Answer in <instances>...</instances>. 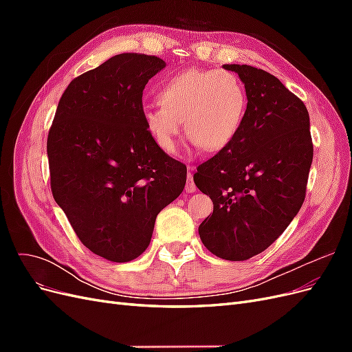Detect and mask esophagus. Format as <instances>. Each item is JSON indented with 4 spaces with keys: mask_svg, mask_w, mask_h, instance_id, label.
<instances>
[{
    "mask_svg": "<svg viewBox=\"0 0 352 352\" xmlns=\"http://www.w3.org/2000/svg\"><path fill=\"white\" fill-rule=\"evenodd\" d=\"M185 190H186L188 194H192V192H195V190H197V186H195V184H194V176L190 175V173H188V176H186Z\"/></svg>",
    "mask_w": 352,
    "mask_h": 352,
    "instance_id": "34e87169",
    "label": "esophagus"
}]
</instances>
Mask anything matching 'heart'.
I'll use <instances>...</instances> for the list:
<instances>
[{"mask_svg":"<svg viewBox=\"0 0 352 352\" xmlns=\"http://www.w3.org/2000/svg\"><path fill=\"white\" fill-rule=\"evenodd\" d=\"M160 105L144 109V124L155 145L175 153L182 123L189 145L210 153L226 148L238 135L247 92L228 70H189L168 79L157 94Z\"/></svg>","mask_w":352,"mask_h":352,"instance_id":"b5f03b06","label":"heart"}]
</instances>
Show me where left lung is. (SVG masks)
Wrapping results in <instances>:
<instances>
[{
  "label": "left lung",
  "mask_w": 352,
  "mask_h": 352,
  "mask_svg": "<svg viewBox=\"0 0 352 352\" xmlns=\"http://www.w3.org/2000/svg\"><path fill=\"white\" fill-rule=\"evenodd\" d=\"M223 69L238 73L248 104L235 140L194 175L214 206L198 232L210 252L243 261L267 250L302 206L313 163L310 116L273 74L247 65Z\"/></svg>",
  "instance_id": "left-lung-1"
}]
</instances>
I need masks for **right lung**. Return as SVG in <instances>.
Returning a JSON list of instances; mask_svg holds the SVG:
<instances>
[{"mask_svg":"<svg viewBox=\"0 0 352 352\" xmlns=\"http://www.w3.org/2000/svg\"><path fill=\"white\" fill-rule=\"evenodd\" d=\"M166 63L126 52L73 79L48 133L52 197L80 242L131 261L151 242L157 214L186 184V166L155 145L142 92Z\"/></svg>","mask_w":352,"mask_h":352,"instance_id":"right-lung-1","label":"right lung"}]
</instances>
